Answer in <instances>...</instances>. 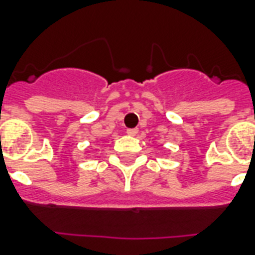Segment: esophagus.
I'll list each match as a JSON object with an SVG mask.
<instances>
[{
	"label": "esophagus",
	"mask_w": 255,
	"mask_h": 255,
	"mask_svg": "<svg viewBox=\"0 0 255 255\" xmlns=\"http://www.w3.org/2000/svg\"><path fill=\"white\" fill-rule=\"evenodd\" d=\"M127 135L128 136H136L137 135V129H136V128H129V129H127Z\"/></svg>",
	"instance_id": "obj_1"
}]
</instances>
